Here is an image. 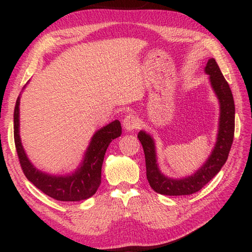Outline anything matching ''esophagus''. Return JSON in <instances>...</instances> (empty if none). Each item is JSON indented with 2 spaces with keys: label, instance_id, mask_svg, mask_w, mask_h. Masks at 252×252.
Segmentation results:
<instances>
[{
  "label": "esophagus",
  "instance_id": "34e87169",
  "mask_svg": "<svg viewBox=\"0 0 252 252\" xmlns=\"http://www.w3.org/2000/svg\"><path fill=\"white\" fill-rule=\"evenodd\" d=\"M122 125H123V127L126 129V131H133L139 126V121L133 114H127V116L125 118V120H123Z\"/></svg>",
  "mask_w": 252,
  "mask_h": 252
}]
</instances>
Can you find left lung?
I'll use <instances>...</instances> for the list:
<instances>
[{
  "mask_svg": "<svg viewBox=\"0 0 252 252\" xmlns=\"http://www.w3.org/2000/svg\"><path fill=\"white\" fill-rule=\"evenodd\" d=\"M204 72L209 75L211 88L219 101V125L217 141L206 162L193 174L174 179L161 172L158 164L156 142L146 131H140L138 138L146 157L147 179L156 192L164 195H188L202 189L218 173L228 159L234 134V102L232 92L221 73L215 59H209Z\"/></svg>",
  "mask_w": 252,
  "mask_h": 252,
  "instance_id": "obj_1",
  "label": "left lung"
}]
</instances>
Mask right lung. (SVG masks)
I'll return each mask as SVG.
<instances>
[{
    "label": "right lung",
    "instance_id": "right-lung-1",
    "mask_svg": "<svg viewBox=\"0 0 252 252\" xmlns=\"http://www.w3.org/2000/svg\"><path fill=\"white\" fill-rule=\"evenodd\" d=\"M20 100L21 93L14 109V142L21 167L28 180L42 192L59 201H81L92 197L100 187L106 149L112 140L122 133L120 121L114 120L93 134L82 161L73 172L51 174L37 169L25 153L20 136Z\"/></svg>",
    "mask_w": 252,
    "mask_h": 252
}]
</instances>
